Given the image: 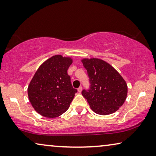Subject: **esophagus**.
<instances>
[{
	"instance_id": "esophagus-1",
	"label": "esophagus",
	"mask_w": 156,
	"mask_h": 156,
	"mask_svg": "<svg viewBox=\"0 0 156 156\" xmlns=\"http://www.w3.org/2000/svg\"><path fill=\"white\" fill-rule=\"evenodd\" d=\"M77 91H78L79 93H81V92H82V87H79L78 89H77Z\"/></svg>"
}]
</instances>
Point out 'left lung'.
Returning a JSON list of instances; mask_svg holds the SVG:
<instances>
[{"instance_id":"1","label":"left lung","mask_w":156,"mask_h":156,"mask_svg":"<svg viewBox=\"0 0 156 156\" xmlns=\"http://www.w3.org/2000/svg\"><path fill=\"white\" fill-rule=\"evenodd\" d=\"M90 88L83 89L82 96L87 99L94 112L106 115L116 112L125 103L127 85L113 67L98 58H83Z\"/></svg>"}]
</instances>
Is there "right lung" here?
Returning <instances> with one entry per match:
<instances>
[{"label":"right lung","mask_w":156,"mask_h":156,"mask_svg":"<svg viewBox=\"0 0 156 156\" xmlns=\"http://www.w3.org/2000/svg\"><path fill=\"white\" fill-rule=\"evenodd\" d=\"M72 63L71 58L53 55L42 63L36 72L27 92L31 105L41 115L57 117L69 108L77 92L67 74Z\"/></svg>","instance_id":"right-lung-1"}]
</instances>
